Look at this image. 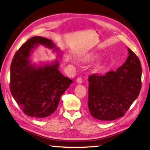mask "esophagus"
<instances>
[{
	"label": "esophagus",
	"mask_w": 150,
	"mask_h": 150,
	"mask_svg": "<svg viewBox=\"0 0 150 150\" xmlns=\"http://www.w3.org/2000/svg\"><path fill=\"white\" fill-rule=\"evenodd\" d=\"M76 81H77L79 84H81L82 83V78L81 77H78L76 79Z\"/></svg>",
	"instance_id": "obj_1"
}]
</instances>
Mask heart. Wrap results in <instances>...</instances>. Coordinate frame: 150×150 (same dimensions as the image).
<instances>
[{"instance_id": "1", "label": "heart", "mask_w": 150, "mask_h": 150, "mask_svg": "<svg viewBox=\"0 0 150 150\" xmlns=\"http://www.w3.org/2000/svg\"><path fill=\"white\" fill-rule=\"evenodd\" d=\"M96 57H97V56H96V54H92L91 56H88V60H92V59H94L95 58H96ZM103 67H104V65H99L97 68H96V70H101L102 69Z\"/></svg>"}]
</instances>
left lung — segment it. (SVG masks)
Returning <instances> with one entry per match:
<instances>
[{"mask_svg":"<svg viewBox=\"0 0 150 150\" xmlns=\"http://www.w3.org/2000/svg\"><path fill=\"white\" fill-rule=\"evenodd\" d=\"M125 64L105 74L88 76V106L94 118L112 121L125 114L140 93L142 69L139 58L128 48Z\"/></svg>","mask_w":150,"mask_h":150,"instance_id":"8db88e82","label":"left lung"}]
</instances>
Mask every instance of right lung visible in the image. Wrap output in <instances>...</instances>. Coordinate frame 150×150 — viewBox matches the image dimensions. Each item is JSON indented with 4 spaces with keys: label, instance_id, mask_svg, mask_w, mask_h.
I'll list each match as a JSON object with an SVG mask.
<instances>
[{
    "label": "right lung",
    "instance_id": "obj_1",
    "mask_svg": "<svg viewBox=\"0 0 150 150\" xmlns=\"http://www.w3.org/2000/svg\"><path fill=\"white\" fill-rule=\"evenodd\" d=\"M38 44L54 48L51 40L34 36L14 55L10 67V91L24 114L44 118L55 112L61 96L72 81L58 71V62L36 67L29 60L30 52ZM58 49L55 48V51Z\"/></svg>",
    "mask_w": 150,
    "mask_h": 150
}]
</instances>
